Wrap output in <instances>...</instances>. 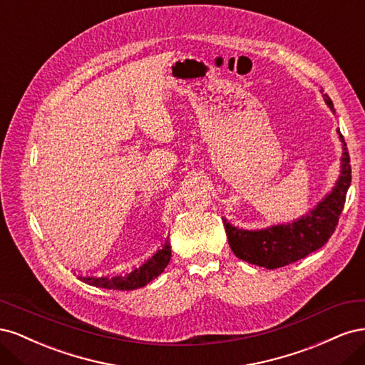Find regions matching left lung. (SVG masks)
Here are the masks:
<instances>
[{
    "label": "left lung",
    "instance_id": "obj_1",
    "mask_svg": "<svg viewBox=\"0 0 365 365\" xmlns=\"http://www.w3.org/2000/svg\"><path fill=\"white\" fill-rule=\"evenodd\" d=\"M324 101L334 111V103L327 94H324ZM339 140L342 143L339 178L332 192L306 216L294 220L292 224H280L257 231L236 228L224 219L228 244L236 257L257 267L275 269L304 259L326 244L338 225L351 182L350 157L342 134H339Z\"/></svg>",
    "mask_w": 365,
    "mask_h": 365
}]
</instances>
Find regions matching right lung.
I'll use <instances>...</instances> for the list:
<instances>
[{
	"instance_id": "add662e5",
	"label": "right lung",
	"mask_w": 365,
	"mask_h": 365,
	"mask_svg": "<svg viewBox=\"0 0 365 365\" xmlns=\"http://www.w3.org/2000/svg\"><path fill=\"white\" fill-rule=\"evenodd\" d=\"M172 257V250L169 239L165 244L158 250L153 256L140 268L132 269L128 274H117V275H77L79 280L93 284L96 288H105V289H115V291H132L146 286L153 279L164 271V268L169 264Z\"/></svg>"
}]
</instances>
